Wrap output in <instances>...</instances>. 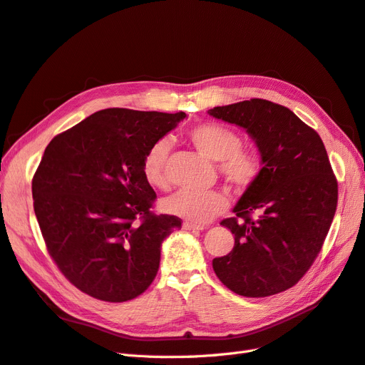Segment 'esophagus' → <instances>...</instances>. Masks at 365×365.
Instances as JSON below:
<instances>
[{
    "mask_svg": "<svg viewBox=\"0 0 365 365\" xmlns=\"http://www.w3.org/2000/svg\"><path fill=\"white\" fill-rule=\"evenodd\" d=\"M182 228H184V230H189V231H200V230H204V227L195 225V224H192V222H184V224H182Z\"/></svg>",
    "mask_w": 365,
    "mask_h": 365,
    "instance_id": "1",
    "label": "esophagus"
}]
</instances>
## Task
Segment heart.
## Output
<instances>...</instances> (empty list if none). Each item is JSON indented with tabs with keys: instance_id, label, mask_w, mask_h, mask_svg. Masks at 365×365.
I'll use <instances>...</instances> for the list:
<instances>
[{
	"instance_id": "obj_1",
	"label": "heart",
	"mask_w": 365,
	"mask_h": 365,
	"mask_svg": "<svg viewBox=\"0 0 365 365\" xmlns=\"http://www.w3.org/2000/svg\"><path fill=\"white\" fill-rule=\"evenodd\" d=\"M190 145L210 161H217L220 176L237 190H245L259 180L262 173L260 157L254 150L240 148L242 140L236 130L216 121H204L187 130ZM169 143L160 140L146 150L141 160V173L153 189H168L169 176L165 163ZM165 212L185 219L195 225H204L225 212L227 200L219 192L181 190L164 202Z\"/></svg>"
}]
</instances>
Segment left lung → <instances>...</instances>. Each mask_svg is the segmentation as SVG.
Returning <instances> with one entry per match:
<instances>
[{
  "label": "left lung",
  "instance_id": "obj_1",
  "mask_svg": "<svg viewBox=\"0 0 365 365\" xmlns=\"http://www.w3.org/2000/svg\"><path fill=\"white\" fill-rule=\"evenodd\" d=\"M244 128L262 160L259 180L220 225L235 248L213 259L217 279L244 297L283 292L311 268L332 224L338 182L323 140L291 109L251 98L208 111Z\"/></svg>",
  "mask_w": 365,
  "mask_h": 365
}]
</instances>
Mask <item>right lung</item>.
Listing matches in <instances>:
<instances>
[{"label":"right lung","mask_w":365,"mask_h":365,"mask_svg":"<svg viewBox=\"0 0 365 365\" xmlns=\"http://www.w3.org/2000/svg\"><path fill=\"white\" fill-rule=\"evenodd\" d=\"M185 113L108 108L54 137L33 176V207L51 259L77 289L121 303L145 292L181 219L152 213L146 150Z\"/></svg>","instance_id":"right-lung-1"}]
</instances>
